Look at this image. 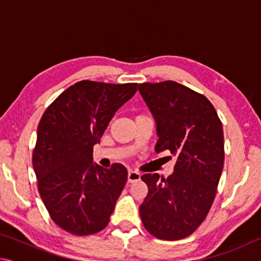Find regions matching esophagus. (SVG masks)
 I'll return each mask as SVG.
<instances>
[{"mask_svg":"<svg viewBox=\"0 0 261 261\" xmlns=\"http://www.w3.org/2000/svg\"><path fill=\"white\" fill-rule=\"evenodd\" d=\"M140 179V174L137 173V171H132L130 170L127 173V182L132 183V182H137V180Z\"/></svg>","mask_w":261,"mask_h":261,"instance_id":"esophagus-1","label":"esophagus"}]
</instances>
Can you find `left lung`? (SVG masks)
Wrapping results in <instances>:
<instances>
[{"mask_svg":"<svg viewBox=\"0 0 261 261\" xmlns=\"http://www.w3.org/2000/svg\"><path fill=\"white\" fill-rule=\"evenodd\" d=\"M139 93L153 114L155 152L177 158L173 175L145 174L148 193L139 207L154 237L177 241L200 226L213 204L224 161L222 123L211 101L180 84L143 83Z\"/></svg>","mask_w":261,"mask_h":261,"instance_id":"1","label":"left lung"}]
</instances>
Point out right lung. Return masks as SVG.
Here are the masks:
<instances>
[{"mask_svg":"<svg viewBox=\"0 0 261 261\" xmlns=\"http://www.w3.org/2000/svg\"><path fill=\"white\" fill-rule=\"evenodd\" d=\"M136 83L82 81L68 87L43 113L32 163L38 190L51 220L72 235L107 227L127 179L126 168L93 163L115 113L137 92Z\"/></svg>","mask_w":261,"mask_h":261,"instance_id":"obj_1","label":"right lung"}]
</instances>
